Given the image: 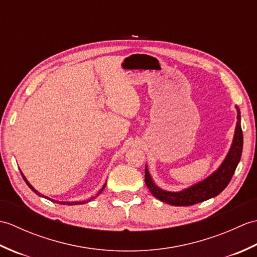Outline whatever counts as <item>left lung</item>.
<instances>
[{"label":"left lung","instance_id":"obj_1","mask_svg":"<svg viewBox=\"0 0 257 257\" xmlns=\"http://www.w3.org/2000/svg\"><path fill=\"white\" fill-rule=\"evenodd\" d=\"M237 109V122L234 134L233 143L231 149L225 157L224 161L215 172H213L210 177L204 179L203 181L196 183L192 187L184 189L179 192H170V191L162 190L158 188L152 181V178L148 171V168L146 167L145 170V182L148 187L151 194L155 198L159 199L165 203L177 205V206H187L193 205L200 202L209 200L211 198L219 195L224 190L227 184L230 183L235 169L241 160L242 150H243V133L241 127V113L239 109Z\"/></svg>","mask_w":257,"mask_h":257}]
</instances>
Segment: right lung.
<instances>
[{
    "instance_id": "add662e5",
    "label": "right lung",
    "mask_w": 257,
    "mask_h": 257,
    "mask_svg": "<svg viewBox=\"0 0 257 257\" xmlns=\"http://www.w3.org/2000/svg\"><path fill=\"white\" fill-rule=\"evenodd\" d=\"M21 174H22V177H23V179H24V181L26 182V184L27 185H29V188L33 191V192H35L37 195H40V196H43V198H45V199H48V200H51V201H53V202H56V203H61V204H66V205H76V204H84V203H86V202H89V201H91L92 199H95L96 198V196H98V195H99L101 192H102V190L103 189H105V187H106V183L105 184H103V187L100 189V191H99V192H98L97 194H96V196H91V198L90 199H88V200H87V201H83V202H59V201H55V200H52V199H50V198H46V196H44V195H43V194H41L40 192H37V190H35L34 188H33L32 187V185L30 184V182L29 181H27V180H26V178L24 177V174L23 173H22L21 172Z\"/></svg>"
}]
</instances>
